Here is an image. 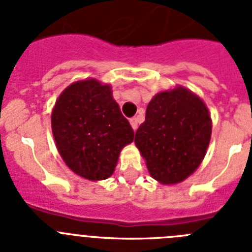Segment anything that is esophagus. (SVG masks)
Listing matches in <instances>:
<instances>
[{"label":"esophagus","mask_w":252,"mask_h":252,"mask_svg":"<svg viewBox=\"0 0 252 252\" xmlns=\"http://www.w3.org/2000/svg\"><path fill=\"white\" fill-rule=\"evenodd\" d=\"M129 122H130V126H132L133 130H137V128H138V120H137V118H132Z\"/></svg>","instance_id":"1"}]
</instances>
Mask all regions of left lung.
Here are the masks:
<instances>
[{
    "instance_id": "obj_1",
    "label": "left lung",
    "mask_w": 252,
    "mask_h": 252,
    "mask_svg": "<svg viewBox=\"0 0 252 252\" xmlns=\"http://www.w3.org/2000/svg\"><path fill=\"white\" fill-rule=\"evenodd\" d=\"M211 135L205 102L187 87L175 86L153 96L134 143L151 176L163 185H175L200 166Z\"/></svg>"
}]
</instances>
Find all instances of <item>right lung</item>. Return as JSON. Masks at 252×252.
<instances>
[{"mask_svg": "<svg viewBox=\"0 0 252 252\" xmlns=\"http://www.w3.org/2000/svg\"><path fill=\"white\" fill-rule=\"evenodd\" d=\"M52 132L65 165L90 181L110 178L122 150L134 138L111 86L96 78L63 90L52 110Z\"/></svg>", "mask_w": 252, "mask_h": 252, "instance_id": "obj_1", "label": "right lung"}]
</instances>
